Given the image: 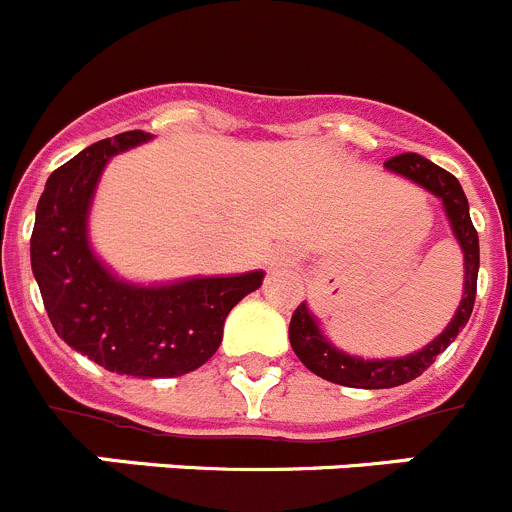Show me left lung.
<instances>
[{
	"label": "left lung",
	"instance_id": "left-lung-1",
	"mask_svg": "<svg viewBox=\"0 0 512 512\" xmlns=\"http://www.w3.org/2000/svg\"><path fill=\"white\" fill-rule=\"evenodd\" d=\"M392 173L405 175V178L415 180L417 186L430 191L437 196L445 206L447 218H450L452 233H455L457 243H460L462 253H465V291H462V301L457 306L455 316L447 324L445 332L437 339H432L425 349L410 354V357H397V359H362V357H349V354L339 352L337 347L326 342L321 334L319 324H316L314 314L309 306L299 304L296 306L294 316L289 324V342L296 357L304 362L309 372L316 377L326 379V382L344 384V387H357V389H387L399 387V384L412 382L420 377L427 367L437 359V354L445 352L450 342L460 334L462 326L467 324L475 306V291H478V269H480V243L478 231L470 221V208H467V198L462 193L460 180L445 168L435 165L432 160L422 158L417 153H402L389 158L387 163Z\"/></svg>",
	"mask_w": 512,
	"mask_h": 512
}]
</instances>
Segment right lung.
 <instances>
[{
	"label": "right lung",
	"mask_w": 512,
	"mask_h": 512,
	"mask_svg": "<svg viewBox=\"0 0 512 512\" xmlns=\"http://www.w3.org/2000/svg\"><path fill=\"white\" fill-rule=\"evenodd\" d=\"M153 135L128 130L90 145L47 178L29 256L57 337L107 372L180 377L216 354L228 311L264 281V271L203 276L163 286L120 281L87 241V213L113 155Z\"/></svg>",
	"instance_id": "obj_1"
}]
</instances>
